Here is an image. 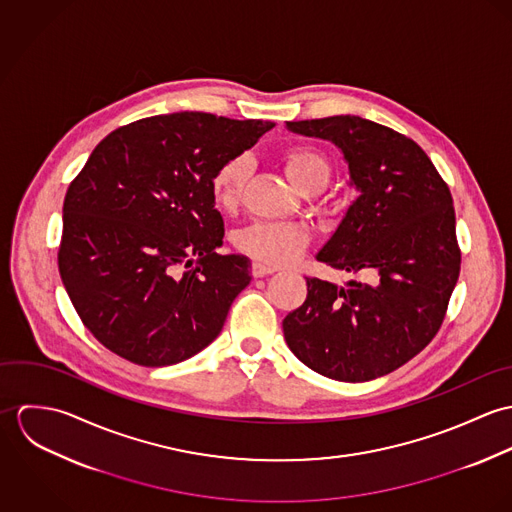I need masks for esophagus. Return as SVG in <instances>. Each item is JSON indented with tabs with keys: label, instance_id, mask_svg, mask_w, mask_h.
I'll list each match as a JSON object with an SVG mask.
<instances>
[{
	"label": "esophagus",
	"instance_id": "34e87169",
	"mask_svg": "<svg viewBox=\"0 0 512 512\" xmlns=\"http://www.w3.org/2000/svg\"><path fill=\"white\" fill-rule=\"evenodd\" d=\"M274 272H276L274 268L264 266V264H260V262H254V264H252V276H254V278H264V276H270V274H274Z\"/></svg>",
	"mask_w": 512,
	"mask_h": 512
}]
</instances>
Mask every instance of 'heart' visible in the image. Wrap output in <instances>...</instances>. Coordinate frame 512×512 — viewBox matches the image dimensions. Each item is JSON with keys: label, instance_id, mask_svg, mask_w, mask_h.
<instances>
[{"label": "heart", "instance_id": "1", "mask_svg": "<svg viewBox=\"0 0 512 512\" xmlns=\"http://www.w3.org/2000/svg\"><path fill=\"white\" fill-rule=\"evenodd\" d=\"M286 171L293 185L303 193H321L333 177V163L319 147L299 144L284 151ZM252 165L246 155L222 161L211 177V195L222 211H232L240 203ZM309 230L293 222H252L234 234V246L252 260L282 268L297 260L309 246Z\"/></svg>", "mask_w": 512, "mask_h": 512}]
</instances>
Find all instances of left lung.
Returning <instances> with one entry per match:
<instances>
[{
	"label": "left lung",
	"instance_id": "8db88e82",
	"mask_svg": "<svg viewBox=\"0 0 512 512\" xmlns=\"http://www.w3.org/2000/svg\"><path fill=\"white\" fill-rule=\"evenodd\" d=\"M288 128L341 147L361 193L317 260L378 278L347 288L305 278L303 305L284 319L286 343L323 376H384L436 337L457 284L461 250L449 187L422 147L382 124L329 116Z\"/></svg>",
	"mask_w": 512,
	"mask_h": 512
}]
</instances>
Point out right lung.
Masks as SVG:
<instances>
[{
  "label": "right lung",
  "instance_id": "right-lung-1",
  "mask_svg": "<svg viewBox=\"0 0 512 512\" xmlns=\"http://www.w3.org/2000/svg\"><path fill=\"white\" fill-rule=\"evenodd\" d=\"M272 128L175 112L122 126L94 147L65 197L59 272L108 351L167 366L217 339L252 276L246 256L217 254L224 222L211 177Z\"/></svg>",
  "mask_w": 512,
  "mask_h": 512
}]
</instances>
